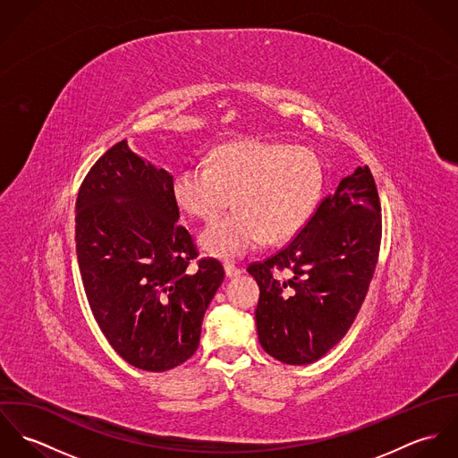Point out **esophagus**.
Returning a JSON list of instances; mask_svg holds the SVG:
<instances>
[{"mask_svg":"<svg viewBox=\"0 0 458 458\" xmlns=\"http://www.w3.org/2000/svg\"><path fill=\"white\" fill-rule=\"evenodd\" d=\"M224 269H225V276H227V278H234V276H240V275H242V269L236 267V266L231 264V262L224 264Z\"/></svg>","mask_w":458,"mask_h":458,"instance_id":"34e87169","label":"esophagus"}]
</instances>
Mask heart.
<instances>
[{"label":"heart","mask_w":458,"mask_h":458,"mask_svg":"<svg viewBox=\"0 0 458 458\" xmlns=\"http://www.w3.org/2000/svg\"><path fill=\"white\" fill-rule=\"evenodd\" d=\"M323 191L319 157L307 146L264 139L231 140L211 151L208 165L185 164L173 178L182 211L213 222L231 204L234 213L199 236L200 249L220 259L242 258L261 243L294 238L312 216Z\"/></svg>","instance_id":"1"}]
</instances>
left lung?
Here are the masks:
<instances>
[{"mask_svg": "<svg viewBox=\"0 0 458 458\" xmlns=\"http://www.w3.org/2000/svg\"><path fill=\"white\" fill-rule=\"evenodd\" d=\"M381 245V204L370 169L358 167L321 200L278 254L249 266L259 285L262 349L309 365L335 347L367 296Z\"/></svg>", "mask_w": 458, "mask_h": 458, "instance_id": "left-lung-1", "label": "left lung"}]
</instances>
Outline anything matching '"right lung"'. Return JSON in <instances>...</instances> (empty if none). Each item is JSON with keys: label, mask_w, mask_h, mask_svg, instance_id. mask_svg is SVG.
I'll use <instances>...</instances> for the list:
<instances>
[{"label": "right lung", "mask_w": 458, "mask_h": 458, "mask_svg": "<svg viewBox=\"0 0 458 458\" xmlns=\"http://www.w3.org/2000/svg\"><path fill=\"white\" fill-rule=\"evenodd\" d=\"M178 220L173 176L127 139L97 160L75 202V250L95 321L125 361L148 372L196 352L224 280L215 259L191 266L196 245Z\"/></svg>", "instance_id": "add662e5"}]
</instances>
